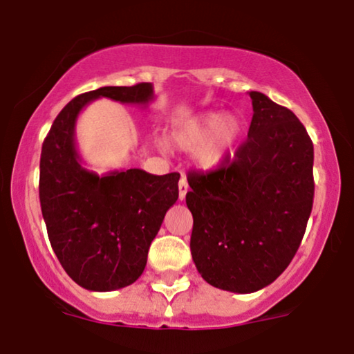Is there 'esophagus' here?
Masks as SVG:
<instances>
[{
    "label": "esophagus",
    "instance_id": "34e87169",
    "mask_svg": "<svg viewBox=\"0 0 354 354\" xmlns=\"http://www.w3.org/2000/svg\"><path fill=\"white\" fill-rule=\"evenodd\" d=\"M178 189H180V201H183L186 198V192H187V189H189V185H187V181H186V178L185 176H181V180H180V183H178Z\"/></svg>",
    "mask_w": 354,
    "mask_h": 354
}]
</instances>
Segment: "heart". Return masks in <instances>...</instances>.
Returning a JSON list of instances; mask_svg holds the SVG:
<instances>
[{
	"instance_id": "b5f03b06",
	"label": "heart",
	"mask_w": 354,
	"mask_h": 354,
	"mask_svg": "<svg viewBox=\"0 0 354 354\" xmlns=\"http://www.w3.org/2000/svg\"><path fill=\"white\" fill-rule=\"evenodd\" d=\"M241 120L236 115L209 113L181 125L171 140L183 150H194L196 162L203 168H216L232 153L241 137Z\"/></svg>"
}]
</instances>
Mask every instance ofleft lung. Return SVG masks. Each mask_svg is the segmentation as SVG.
<instances>
[{
    "label": "left lung",
    "instance_id": "left-lung-1",
    "mask_svg": "<svg viewBox=\"0 0 354 354\" xmlns=\"http://www.w3.org/2000/svg\"><path fill=\"white\" fill-rule=\"evenodd\" d=\"M248 138L221 167L187 174L191 254L214 288L250 294L292 261L314 204V144L288 107L250 91Z\"/></svg>",
    "mask_w": 354,
    "mask_h": 354
}]
</instances>
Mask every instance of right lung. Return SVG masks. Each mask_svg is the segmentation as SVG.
Returning a JSON list of instances; mask_svg holds the SVG:
<instances>
[{
  "mask_svg": "<svg viewBox=\"0 0 354 354\" xmlns=\"http://www.w3.org/2000/svg\"><path fill=\"white\" fill-rule=\"evenodd\" d=\"M97 97L149 104L153 86H104L71 100L42 144L39 198L48 240L66 274L84 289L107 292L131 286L144 272L151 240L178 199L180 174L131 168L100 176L84 168L75 124Z\"/></svg>",
  "mask_w": 354,
  "mask_h": 354,
  "instance_id": "obj_1",
  "label": "right lung"
}]
</instances>
